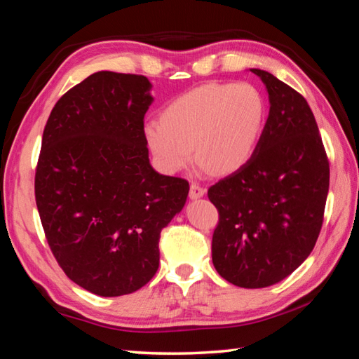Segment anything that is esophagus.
<instances>
[{"label": "esophagus", "instance_id": "1", "mask_svg": "<svg viewBox=\"0 0 359 359\" xmlns=\"http://www.w3.org/2000/svg\"><path fill=\"white\" fill-rule=\"evenodd\" d=\"M205 194V188L199 184V182H191L190 185V198L191 199H198Z\"/></svg>", "mask_w": 359, "mask_h": 359}]
</instances>
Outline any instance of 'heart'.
Segmentation results:
<instances>
[{
	"instance_id": "heart-1",
	"label": "heart",
	"mask_w": 359,
	"mask_h": 359,
	"mask_svg": "<svg viewBox=\"0 0 359 359\" xmlns=\"http://www.w3.org/2000/svg\"><path fill=\"white\" fill-rule=\"evenodd\" d=\"M266 102L250 83H203L149 121L145 139L165 171L177 172L196 160L215 174L238 171L258 147Z\"/></svg>"
}]
</instances>
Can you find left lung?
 Instances as JSON below:
<instances>
[{
  "label": "left lung",
  "mask_w": 359,
  "mask_h": 359,
  "mask_svg": "<svg viewBox=\"0 0 359 359\" xmlns=\"http://www.w3.org/2000/svg\"><path fill=\"white\" fill-rule=\"evenodd\" d=\"M269 93V117L250 160L208 190L218 210L212 263L224 280L264 288L313 250L330 190V160L306 98L250 69Z\"/></svg>",
  "instance_id": "1"
}]
</instances>
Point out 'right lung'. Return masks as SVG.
<instances>
[{"label":"right lung","mask_w":359,"mask_h":359,"mask_svg":"<svg viewBox=\"0 0 359 359\" xmlns=\"http://www.w3.org/2000/svg\"><path fill=\"white\" fill-rule=\"evenodd\" d=\"M150 87L139 74L95 72L57 101L42 135L34 196L47 244L65 274L98 296L151 280L161 229L190 190L150 166Z\"/></svg>","instance_id":"right-lung-1"}]
</instances>
